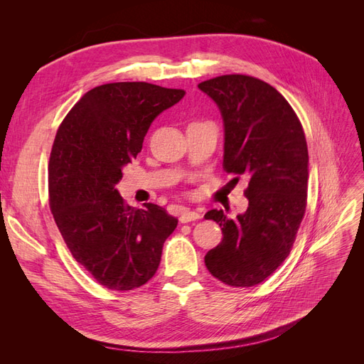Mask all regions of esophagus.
I'll return each mask as SVG.
<instances>
[{
  "label": "esophagus",
  "mask_w": 364,
  "mask_h": 364,
  "mask_svg": "<svg viewBox=\"0 0 364 364\" xmlns=\"http://www.w3.org/2000/svg\"><path fill=\"white\" fill-rule=\"evenodd\" d=\"M202 215L197 213V211H191V209H186L183 208L182 213H181V223H188V222H194V220H199Z\"/></svg>",
  "instance_id": "esophagus-1"
}]
</instances>
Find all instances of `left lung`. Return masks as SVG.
I'll list each match as a JSON object with an SVG mask.
<instances>
[{
    "label": "left lung",
    "instance_id": "1",
    "mask_svg": "<svg viewBox=\"0 0 364 364\" xmlns=\"http://www.w3.org/2000/svg\"><path fill=\"white\" fill-rule=\"evenodd\" d=\"M225 121L223 170L246 176L247 211L228 218L211 209L206 220L223 240L205 255L209 273L230 287L266 281L290 255L306 208L308 149L301 119L269 83L226 74L199 83Z\"/></svg>",
    "mask_w": 364,
    "mask_h": 364
}]
</instances>
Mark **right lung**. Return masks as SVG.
Instances as JSON below:
<instances>
[{
	"label": "right lung",
	"instance_id": "add662e5",
	"mask_svg": "<svg viewBox=\"0 0 364 364\" xmlns=\"http://www.w3.org/2000/svg\"><path fill=\"white\" fill-rule=\"evenodd\" d=\"M185 95L147 82L87 91L60 123L48 161V200L74 259L109 290L127 291L156 273L178 218L155 203L132 208L115 188L147 130Z\"/></svg>",
	"mask_w": 364,
	"mask_h": 364
}]
</instances>
